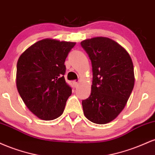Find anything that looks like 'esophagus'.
Returning a JSON list of instances; mask_svg holds the SVG:
<instances>
[{
	"mask_svg": "<svg viewBox=\"0 0 155 155\" xmlns=\"http://www.w3.org/2000/svg\"><path fill=\"white\" fill-rule=\"evenodd\" d=\"M74 85L75 87H78L79 85V82H76V81H74Z\"/></svg>",
	"mask_w": 155,
	"mask_h": 155,
	"instance_id": "obj_1",
	"label": "esophagus"
}]
</instances>
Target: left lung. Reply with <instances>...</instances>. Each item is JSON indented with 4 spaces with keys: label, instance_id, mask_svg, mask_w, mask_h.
Here are the masks:
<instances>
[{
    "label": "left lung",
    "instance_id": "left-lung-1",
    "mask_svg": "<svg viewBox=\"0 0 155 155\" xmlns=\"http://www.w3.org/2000/svg\"><path fill=\"white\" fill-rule=\"evenodd\" d=\"M92 62L91 95L82 101L84 114L95 124L113 121L125 107L135 83L129 53L115 41L95 37L81 42Z\"/></svg>",
    "mask_w": 155,
    "mask_h": 155
}]
</instances>
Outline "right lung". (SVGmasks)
<instances>
[{
	"label": "right lung",
	"instance_id": "obj_1",
	"mask_svg": "<svg viewBox=\"0 0 155 155\" xmlns=\"http://www.w3.org/2000/svg\"><path fill=\"white\" fill-rule=\"evenodd\" d=\"M76 42L44 38L19 56L16 84L28 109L42 120H53L63 113L72 90L65 82L64 65Z\"/></svg>",
	"mask_w": 155,
	"mask_h": 155
}]
</instances>
